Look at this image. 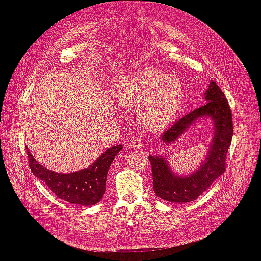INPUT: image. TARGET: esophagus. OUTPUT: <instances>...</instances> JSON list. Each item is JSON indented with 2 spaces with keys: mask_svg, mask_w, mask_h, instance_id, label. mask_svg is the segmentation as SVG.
<instances>
[{
  "mask_svg": "<svg viewBox=\"0 0 261 261\" xmlns=\"http://www.w3.org/2000/svg\"><path fill=\"white\" fill-rule=\"evenodd\" d=\"M131 146L133 148H140L142 146V139L141 138H134L131 141Z\"/></svg>",
  "mask_w": 261,
  "mask_h": 261,
  "instance_id": "1",
  "label": "esophagus"
}]
</instances>
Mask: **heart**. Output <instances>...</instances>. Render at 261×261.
<instances>
[{
  "instance_id": "heart-1",
  "label": "heart",
  "mask_w": 261,
  "mask_h": 261,
  "mask_svg": "<svg viewBox=\"0 0 261 261\" xmlns=\"http://www.w3.org/2000/svg\"><path fill=\"white\" fill-rule=\"evenodd\" d=\"M117 100L138 106L140 121L150 129H161L175 118L184 97L179 79L153 69L142 68L124 77L117 88Z\"/></svg>"
}]
</instances>
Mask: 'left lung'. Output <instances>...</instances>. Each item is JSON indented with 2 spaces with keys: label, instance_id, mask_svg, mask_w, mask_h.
Instances as JSON below:
<instances>
[{
  "label": "left lung",
  "instance_id": "1",
  "mask_svg": "<svg viewBox=\"0 0 261 261\" xmlns=\"http://www.w3.org/2000/svg\"><path fill=\"white\" fill-rule=\"evenodd\" d=\"M204 98L207 103L178 119L160 136L165 143H172L196 120L202 117L212 118V143L199 169L188 176H177L170 170L165 158L148 157L152 165L154 191L166 201L181 203L197 199L225 171L226 156L233 134L231 108L224 93L214 81H211Z\"/></svg>",
  "mask_w": 261,
  "mask_h": 261
}]
</instances>
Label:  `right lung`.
<instances>
[{
	"instance_id": "add662e5",
	"label": "right lung",
	"mask_w": 261,
	"mask_h": 261,
	"mask_svg": "<svg viewBox=\"0 0 261 261\" xmlns=\"http://www.w3.org/2000/svg\"><path fill=\"white\" fill-rule=\"evenodd\" d=\"M122 148V144L109 147L88 168L73 173L48 170L36 161L29 148L25 147V150L33 174L41 179L59 198L73 204L94 205L104 195L107 171Z\"/></svg>"
}]
</instances>
